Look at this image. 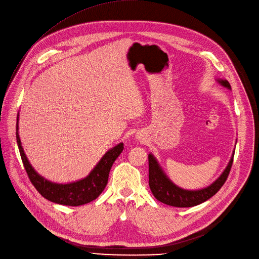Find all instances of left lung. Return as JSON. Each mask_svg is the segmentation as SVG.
<instances>
[{
  "label": "left lung",
  "instance_id": "left-lung-1",
  "mask_svg": "<svg viewBox=\"0 0 259 259\" xmlns=\"http://www.w3.org/2000/svg\"><path fill=\"white\" fill-rule=\"evenodd\" d=\"M215 81L223 88L231 91V86L226 79L217 78ZM234 151L235 149L233 150L230 160L225 169L223 170V173L211 184L199 189H185L175 184L164 173L156 157L150 153L148 155L149 185L153 196L163 204L174 206V207H193V206L207 201L214 196L220 191L223 184L225 183L233 162Z\"/></svg>",
  "mask_w": 259,
  "mask_h": 259
}]
</instances>
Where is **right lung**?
<instances>
[{
  "label": "right lung",
  "instance_id": "right-lung-1",
  "mask_svg": "<svg viewBox=\"0 0 259 259\" xmlns=\"http://www.w3.org/2000/svg\"><path fill=\"white\" fill-rule=\"evenodd\" d=\"M19 116L20 114L17 113L16 143L29 179L37 192L51 202L67 206H80L96 200L106 187L110 168L123 152L124 144L119 143L108 150L85 178L70 183L52 182L39 175L28 160L19 135Z\"/></svg>",
  "mask_w": 259,
  "mask_h": 259
}]
</instances>
